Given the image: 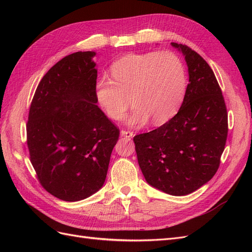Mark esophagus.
Listing matches in <instances>:
<instances>
[{
  "instance_id": "1",
  "label": "esophagus",
  "mask_w": 252,
  "mask_h": 252,
  "mask_svg": "<svg viewBox=\"0 0 252 252\" xmlns=\"http://www.w3.org/2000/svg\"><path fill=\"white\" fill-rule=\"evenodd\" d=\"M121 135L125 136V138H132L134 133L132 131H129V130H121Z\"/></svg>"
}]
</instances>
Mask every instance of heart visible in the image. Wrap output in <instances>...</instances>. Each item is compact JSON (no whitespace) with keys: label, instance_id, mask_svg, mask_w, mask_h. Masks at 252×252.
<instances>
[{"label":"heart","instance_id":"1","mask_svg":"<svg viewBox=\"0 0 252 252\" xmlns=\"http://www.w3.org/2000/svg\"><path fill=\"white\" fill-rule=\"evenodd\" d=\"M112 80L103 77L94 85L97 104L109 118L120 121L131 104L128 124L142 126L151 119L163 124L174 116L184 97L186 71L181 59L169 51L131 53L113 63Z\"/></svg>","mask_w":252,"mask_h":252}]
</instances>
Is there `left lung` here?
<instances>
[{
	"instance_id": "1",
	"label": "left lung",
	"mask_w": 252,
	"mask_h": 252,
	"mask_svg": "<svg viewBox=\"0 0 252 252\" xmlns=\"http://www.w3.org/2000/svg\"><path fill=\"white\" fill-rule=\"evenodd\" d=\"M189 84L180 110L167 123L135 135L136 157L149 185L171 195L195 191L216 174L228 133L224 97L207 62L186 45Z\"/></svg>"
}]
</instances>
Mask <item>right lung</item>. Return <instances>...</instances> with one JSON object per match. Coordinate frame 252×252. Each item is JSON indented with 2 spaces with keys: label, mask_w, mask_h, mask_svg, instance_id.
<instances>
[{
  "label": "right lung",
  "mask_w": 252,
  "mask_h": 252,
  "mask_svg": "<svg viewBox=\"0 0 252 252\" xmlns=\"http://www.w3.org/2000/svg\"><path fill=\"white\" fill-rule=\"evenodd\" d=\"M94 56L74 52L53 65L29 109L30 162L41 185L66 202L84 200L102 188L120 135L96 105Z\"/></svg>",
  "instance_id": "obj_1"
}]
</instances>
